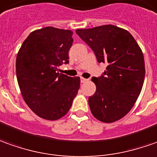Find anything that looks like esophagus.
Instances as JSON below:
<instances>
[{"label":"esophagus","instance_id":"34e87169","mask_svg":"<svg viewBox=\"0 0 157 157\" xmlns=\"http://www.w3.org/2000/svg\"><path fill=\"white\" fill-rule=\"evenodd\" d=\"M87 81H88V79H86V78H83V77H81V82L85 83V82H87Z\"/></svg>","mask_w":157,"mask_h":157}]
</instances>
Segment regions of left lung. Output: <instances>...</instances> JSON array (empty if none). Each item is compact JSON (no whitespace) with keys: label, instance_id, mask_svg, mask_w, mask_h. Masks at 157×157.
Wrapping results in <instances>:
<instances>
[{"label":"left lung","instance_id":"obj_1","mask_svg":"<svg viewBox=\"0 0 157 157\" xmlns=\"http://www.w3.org/2000/svg\"><path fill=\"white\" fill-rule=\"evenodd\" d=\"M91 47L99 63L106 64L101 77H93L96 86L88 98L94 117L104 123L122 119L131 111L141 93L144 58L141 48L128 31L113 25L75 31Z\"/></svg>","mask_w":157,"mask_h":157}]
</instances>
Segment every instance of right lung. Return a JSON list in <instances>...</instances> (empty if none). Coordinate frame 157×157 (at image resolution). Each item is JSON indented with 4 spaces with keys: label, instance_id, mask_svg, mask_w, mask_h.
I'll return each instance as SVG.
<instances>
[{
    "label": "right lung",
    "instance_id": "obj_1",
    "mask_svg": "<svg viewBox=\"0 0 157 157\" xmlns=\"http://www.w3.org/2000/svg\"><path fill=\"white\" fill-rule=\"evenodd\" d=\"M73 32L52 26L35 30L25 38L16 57V75L26 105L38 117L57 120L70 111L81 79L60 74L69 63Z\"/></svg>",
    "mask_w": 157,
    "mask_h": 157
}]
</instances>
